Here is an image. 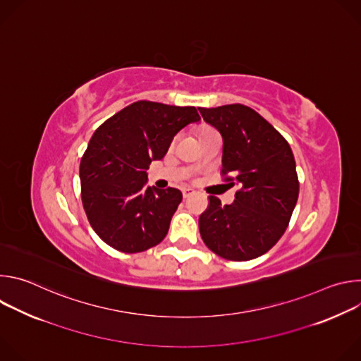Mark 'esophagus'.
<instances>
[{"mask_svg": "<svg viewBox=\"0 0 361 361\" xmlns=\"http://www.w3.org/2000/svg\"><path fill=\"white\" fill-rule=\"evenodd\" d=\"M192 192H194V191H192L191 188H183V197H184V198H188Z\"/></svg>", "mask_w": 361, "mask_h": 361, "instance_id": "1", "label": "esophagus"}]
</instances>
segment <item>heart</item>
<instances>
[{"instance_id": "1", "label": "heart", "mask_w": 361, "mask_h": 361, "mask_svg": "<svg viewBox=\"0 0 361 361\" xmlns=\"http://www.w3.org/2000/svg\"><path fill=\"white\" fill-rule=\"evenodd\" d=\"M213 133H216V131L212 130V128H209V127H201V128L198 130V138L205 137V135H209V134H213Z\"/></svg>"}]
</instances>
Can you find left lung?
<instances>
[{
	"mask_svg": "<svg viewBox=\"0 0 361 361\" xmlns=\"http://www.w3.org/2000/svg\"><path fill=\"white\" fill-rule=\"evenodd\" d=\"M198 110L223 137V180L238 185L230 205L209 197V207L198 219L201 238L226 260H252L267 252L290 223L300 190L293 151L266 118L247 106Z\"/></svg>",
	"mask_w": 361,
	"mask_h": 361,
	"instance_id": "1",
	"label": "left lung"
}]
</instances>
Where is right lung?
Here are the masks:
<instances>
[{"mask_svg":"<svg viewBox=\"0 0 361 361\" xmlns=\"http://www.w3.org/2000/svg\"><path fill=\"white\" fill-rule=\"evenodd\" d=\"M198 120L195 107L141 99L95 130L80 163V180L84 212L102 241L133 254L164 240L183 194L147 185V170L166 156L181 128Z\"/></svg>","mask_w":361,"mask_h":361,"instance_id":"obj_1","label":"right lung"}]
</instances>
